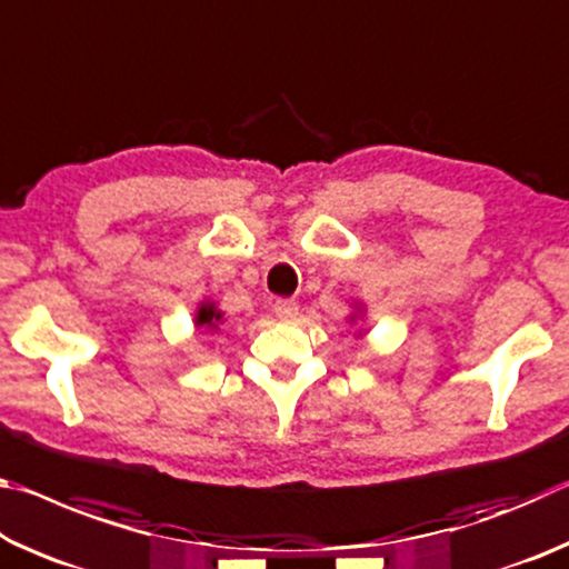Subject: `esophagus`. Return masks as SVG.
<instances>
[{"label":"esophagus","mask_w":569,"mask_h":569,"mask_svg":"<svg viewBox=\"0 0 569 569\" xmlns=\"http://www.w3.org/2000/svg\"><path fill=\"white\" fill-rule=\"evenodd\" d=\"M273 311L281 321H293L298 313V303L293 301V298H278V301L273 303Z\"/></svg>","instance_id":"obj_1"}]
</instances>
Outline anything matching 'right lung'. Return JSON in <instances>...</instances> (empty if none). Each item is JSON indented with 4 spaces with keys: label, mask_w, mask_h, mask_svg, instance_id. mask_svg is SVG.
<instances>
[{
    "label": "right lung",
    "mask_w": 569,
    "mask_h": 569,
    "mask_svg": "<svg viewBox=\"0 0 569 569\" xmlns=\"http://www.w3.org/2000/svg\"><path fill=\"white\" fill-rule=\"evenodd\" d=\"M220 321V311H216V306L213 303H203L200 306V311H198V319H196V323L200 326V329H216V323Z\"/></svg>",
    "instance_id": "obj_1"
}]
</instances>
